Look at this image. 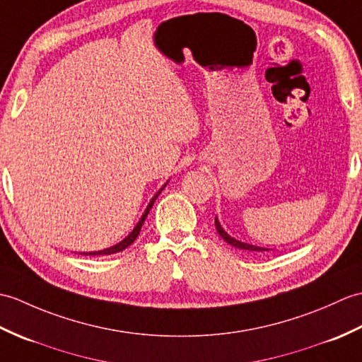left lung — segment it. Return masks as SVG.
Listing matches in <instances>:
<instances>
[{"label":"left lung","instance_id":"obj_1","mask_svg":"<svg viewBox=\"0 0 362 362\" xmlns=\"http://www.w3.org/2000/svg\"><path fill=\"white\" fill-rule=\"evenodd\" d=\"M215 228H216V232H218L220 237L224 240V242H228L229 245L235 246V247H238V249H245V251H257V252L268 251V249H264V247H260V246H254V245H247V243H242V242H238V240L232 238L230 235H228L226 232L223 230V228L220 226V223H218V220H216V218H215Z\"/></svg>","mask_w":362,"mask_h":362}]
</instances>
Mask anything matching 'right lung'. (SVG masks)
<instances>
[{
    "instance_id": "obj_1",
    "label": "right lung",
    "mask_w": 362,
    "mask_h": 362,
    "mask_svg": "<svg viewBox=\"0 0 362 362\" xmlns=\"http://www.w3.org/2000/svg\"><path fill=\"white\" fill-rule=\"evenodd\" d=\"M163 190V189H160ZM160 190L158 192V194L151 198V202H150V204L147 206V209H146V212H144V215H142V218L139 220V223L136 224V228L130 232V235L128 237H125L122 242L120 243H117L116 246H111V247H108V249H103V251H95V252H80V254H83V255H110V254H116V252H120V251H124L125 247H128L130 246L134 240H136V237L139 235V232H141V228H142V224H144V221H146V218H147V215H148V212H150V209H151V206H153V203L156 202V198H158V195L160 194Z\"/></svg>"
}]
</instances>
